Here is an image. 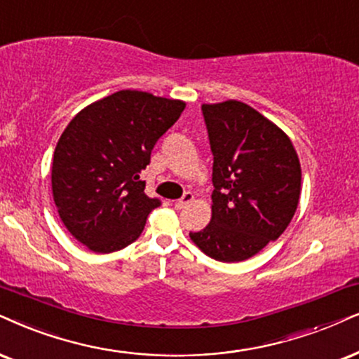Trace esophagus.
Segmentation results:
<instances>
[{"mask_svg": "<svg viewBox=\"0 0 359 359\" xmlns=\"http://www.w3.org/2000/svg\"><path fill=\"white\" fill-rule=\"evenodd\" d=\"M194 201V194L192 192H185L182 197L179 198V201H175V208H184L185 205H187V203H190Z\"/></svg>", "mask_w": 359, "mask_h": 359, "instance_id": "esophagus-1", "label": "esophagus"}]
</instances>
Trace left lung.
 <instances>
[{"label":"left lung","mask_w":359,"mask_h":359,"mask_svg":"<svg viewBox=\"0 0 359 359\" xmlns=\"http://www.w3.org/2000/svg\"><path fill=\"white\" fill-rule=\"evenodd\" d=\"M212 167V219L190 238L213 260L257 255L285 232L302 190V167L288 135L240 101L203 104Z\"/></svg>","instance_id":"8db88e82"}]
</instances>
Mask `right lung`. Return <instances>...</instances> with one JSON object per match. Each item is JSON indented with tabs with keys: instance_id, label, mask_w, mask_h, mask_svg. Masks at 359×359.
<instances>
[{
	"instance_id": "1",
	"label": "right lung",
	"mask_w": 359,
	"mask_h": 359,
	"mask_svg": "<svg viewBox=\"0 0 359 359\" xmlns=\"http://www.w3.org/2000/svg\"><path fill=\"white\" fill-rule=\"evenodd\" d=\"M185 102L119 90L84 107L54 149L53 197L62 224L89 250L111 253L139 238L161 205L140 174Z\"/></svg>"
}]
</instances>
